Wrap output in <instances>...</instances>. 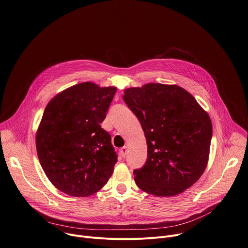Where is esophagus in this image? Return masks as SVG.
Returning <instances> with one entry per match:
<instances>
[{
    "mask_svg": "<svg viewBox=\"0 0 248 248\" xmlns=\"http://www.w3.org/2000/svg\"><path fill=\"white\" fill-rule=\"evenodd\" d=\"M127 151H128V146H124V147H122V148L120 149V154H121L123 157H125L126 154H127Z\"/></svg>",
    "mask_w": 248,
    "mask_h": 248,
    "instance_id": "1",
    "label": "esophagus"
}]
</instances>
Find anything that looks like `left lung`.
<instances>
[{"label":"left lung","mask_w":248,"mask_h":248,"mask_svg":"<svg viewBox=\"0 0 248 248\" xmlns=\"http://www.w3.org/2000/svg\"><path fill=\"white\" fill-rule=\"evenodd\" d=\"M123 99L140 122L147 143L146 163L134 171L136 184L156 197L184 192L208 163L212 136L208 113L175 84L127 88Z\"/></svg>","instance_id":"left-lung-1"}]
</instances>
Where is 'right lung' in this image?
Instances as JSON below:
<instances>
[{"label":"right lung","mask_w":248,"mask_h":248,"mask_svg":"<svg viewBox=\"0 0 248 248\" xmlns=\"http://www.w3.org/2000/svg\"><path fill=\"white\" fill-rule=\"evenodd\" d=\"M117 88L93 82L71 86L47 104L36 133L41 166L49 181L72 197H88L111 176L117 155L101 128Z\"/></svg>","instance_id":"right-lung-1"}]
</instances>
